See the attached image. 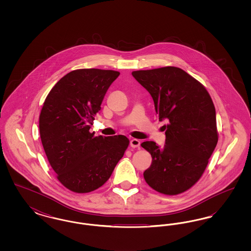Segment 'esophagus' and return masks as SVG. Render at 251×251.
Segmentation results:
<instances>
[{"mask_svg": "<svg viewBox=\"0 0 251 251\" xmlns=\"http://www.w3.org/2000/svg\"><path fill=\"white\" fill-rule=\"evenodd\" d=\"M130 146H131V148H139V146H140V141H139L138 139H135V138L131 139V141H130Z\"/></svg>", "mask_w": 251, "mask_h": 251, "instance_id": "esophagus-1", "label": "esophagus"}]
</instances>
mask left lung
<instances>
[{
	"instance_id": "left-lung-1",
	"label": "left lung",
	"mask_w": 251,
	"mask_h": 251,
	"mask_svg": "<svg viewBox=\"0 0 251 251\" xmlns=\"http://www.w3.org/2000/svg\"><path fill=\"white\" fill-rule=\"evenodd\" d=\"M131 74L152 97L159 120L168 121L163 148L153 141L141 144L152 157L144 179L165 195L186 191L202 176L218 141L211 96L198 80L176 67Z\"/></svg>"
}]
</instances>
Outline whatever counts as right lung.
I'll return each instance as SVG.
<instances>
[{
  "instance_id": "1",
  "label": "right lung",
  "mask_w": 251,
  "mask_h": 251,
  "mask_svg": "<svg viewBox=\"0 0 251 251\" xmlns=\"http://www.w3.org/2000/svg\"><path fill=\"white\" fill-rule=\"evenodd\" d=\"M120 72L82 69L68 73L50 91L39 116V132L49 163L60 182L75 193L103 185L124 155V135L94 136L96 115Z\"/></svg>"
}]
</instances>
